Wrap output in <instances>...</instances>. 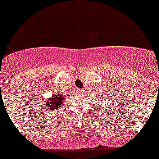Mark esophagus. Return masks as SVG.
Instances as JSON below:
<instances>
[{
  "label": "esophagus",
  "instance_id": "esophagus-1",
  "mask_svg": "<svg viewBox=\"0 0 159 159\" xmlns=\"http://www.w3.org/2000/svg\"><path fill=\"white\" fill-rule=\"evenodd\" d=\"M75 92H76V93H78V94L83 93V89H76V91H75Z\"/></svg>",
  "mask_w": 159,
  "mask_h": 159
}]
</instances>
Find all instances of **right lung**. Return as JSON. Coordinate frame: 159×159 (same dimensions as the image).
Returning a JSON list of instances; mask_svg holds the SVG:
<instances>
[{
	"instance_id": "obj_1",
	"label": "right lung",
	"mask_w": 159,
	"mask_h": 159,
	"mask_svg": "<svg viewBox=\"0 0 159 159\" xmlns=\"http://www.w3.org/2000/svg\"><path fill=\"white\" fill-rule=\"evenodd\" d=\"M44 104L46 108L49 110H57L63 107L64 101H65V96L60 94H55L52 95L51 98H47L44 100Z\"/></svg>"
}]
</instances>
